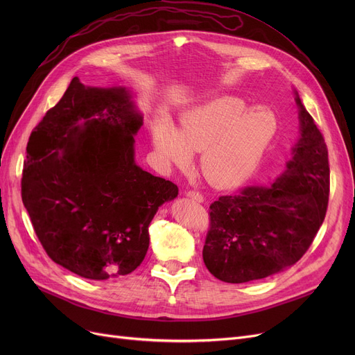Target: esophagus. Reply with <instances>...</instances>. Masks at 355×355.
I'll list each match as a JSON object with an SVG mask.
<instances>
[{
    "mask_svg": "<svg viewBox=\"0 0 355 355\" xmlns=\"http://www.w3.org/2000/svg\"><path fill=\"white\" fill-rule=\"evenodd\" d=\"M185 196L190 197V198H193V200H196L197 202H202V201H204L202 194H201V193H198V191H196V190H189L187 193H185Z\"/></svg>",
    "mask_w": 355,
    "mask_h": 355,
    "instance_id": "1",
    "label": "esophagus"
}]
</instances>
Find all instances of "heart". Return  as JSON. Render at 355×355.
<instances>
[{"mask_svg":"<svg viewBox=\"0 0 355 355\" xmlns=\"http://www.w3.org/2000/svg\"><path fill=\"white\" fill-rule=\"evenodd\" d=\"M246 108L243 99L221 96L185 110L178 128L159 121L153 144L166 165L184 166L190 153H201L200 171L216 189H232L254 173L277 132V118L268 106Z\"/></svg>","mask_w":355,"mask_h":355,"instance_id":"heart-1","label":"heart"}]
</instances>
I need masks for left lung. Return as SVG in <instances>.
Instances as JSON below:
<instances>
[{"label":"left lung","instance_id":"obj_1","mask_svg":"<svg viewBox=\"0 0 355 355\" xmlns=\"http://www.w3.org/2000/svg\"><path fill=\"white\" fill-rule=\"evenodd\" d=\"M295 95L301 138L286 171L272 185H250L210 206L202 260L223 282H250L295 265L322 226L329 197L328 149Z\"/></svg>","mask_w":355,"mask_h":355}]
</instances>
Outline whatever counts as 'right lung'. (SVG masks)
<instances>
[{
  "instance_id": "1",
  "label": "right lung",
  "mask_w": 355,
  "mask_h": 355,
  "mask_svg": "<svg viewBox=\"0 0 355 355\" xmlns=\"http://www.w3.org/2000/svg\"><path fill=\"white\" fill-rule=\"evenodd\" d=\"M142 125L123 87H86L73 78L27 144L21 197L49 257L93 281L134 272L149 223L178 187L135 164Z\"/></svg>"
}]
</instances>
